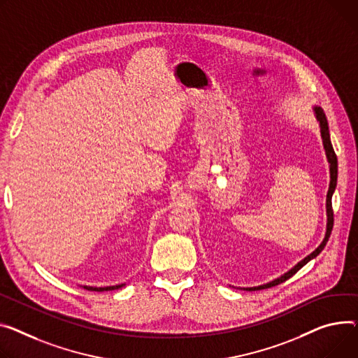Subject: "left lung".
Masks as SVG:
<instances>
[{"mask_svg":"<svg viewBox=\"0 0 358 358\" xmlns=\"http://www.w3.org/2000/svg\"><path fill=\"white\" fill-rule=\"evenodd\" d=\"M314 113H315V117L317 121L320 124V128H321V138H322V144H324V150H325V155H327V159L329 162V188H328V193H327V230H325V236H324V241L321 242V245L311 253L308 255L305 259H302L301 262H298V264L289 269L287 273H283L282 276L268 282V283H264V285H259V287H252V288H243L245 291H260V289H265V288H271V287H275V285H279L282 282H285L287 279H289L292 275H295L302 266H305L309 260L315 259L321 252L322 249L325 248L329 236H331V230H332V224H334V213H332V194H334L336 192V187H337V177H338V162H337V155L334 152V148H332V144H331V138H329V129H328V121H327V116L322 110V108L320 106H314L313 108Z\"/></svg>","mask_w":358,"mask_h":358,"instance_id":"obj_1","label":"left lung"}]
</instances>
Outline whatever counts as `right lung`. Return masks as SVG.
Returning <instances> with one entry per match:
<instances>
[{"label": "right lung", "instance_id": "right-lung-1", "mask_svg": "<svg viewBox=\"0 0 358 358\" xmlns=\"http://www.w3.org/2000/svg\"><path fill=\"white\" fill-rule=\"evenodd\" d=\"M125 283H121V285H113V287H86L85 285V289H87V291H96V292H103V291H113V289H117V288H122Z\"/></svg>", "mask_w": 358, "mask_h": 358}]
</instances>
